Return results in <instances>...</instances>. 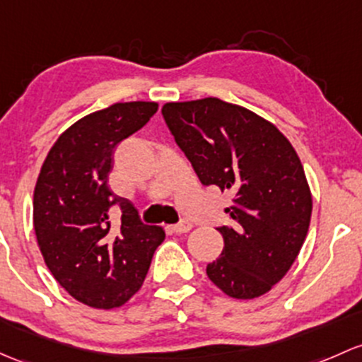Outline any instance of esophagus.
<instances>
[{
	"instance_id": "obj_1",
	"label": "esophagus",
	"mask_w": 362,
	"mask_h": 362,
	"mask_svg": "<svg viewBox=\"0 0 362 362\" xmlns=\"http://www.w3.org/2000/svg\"><path fill=\"white\" fill-rule=\"evenodd\" d=\"M191 229H192L191 222H180V223H175V226H171V230H173L175 234H185V232H189Z\"/></svg>"
}]
</instances>
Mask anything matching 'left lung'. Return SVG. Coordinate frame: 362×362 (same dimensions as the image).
<instances>
[{
    "label": "left lung",
    "instance_id": "obj_1",
    "mask_svg": "<svg viewBox=\"0 0 362 362\" xmlns=\"http://www.w3.org/2000/svg\"><path fill=\"white\" fill-rule=\"evenodd\" d=\"M203 185L232 194L220 258L206 274L232 298H257L290 271L312 215L303 166L290 140L258 114L208 97L161 109Z\"/></svg>",
    "mask_w": 362,
    "mask_h": 362
}]
</instances>
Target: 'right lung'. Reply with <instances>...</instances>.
Instances as JSON below:
<instances>
[{
    "label": "right lung",
    "mask_w": 362,
    "mask_h": 362,
    "mask_svg": "<svg viewBox=\"0 0 362 362\" xmlns=\"http://www.w3.org/2000/svg\"><path fill=\"white\" fill-rule=\"evenodd\" d=\"M156 111V102H119L81 117L57 139L37 177L33 218L45 264L72 298L95 309L127 303L165 239L107 185L117 144ZM112 206L122 210L119 228L110 223Z\"/></svg>",
    "instance_id": "obj_1"
}]
</instances>
